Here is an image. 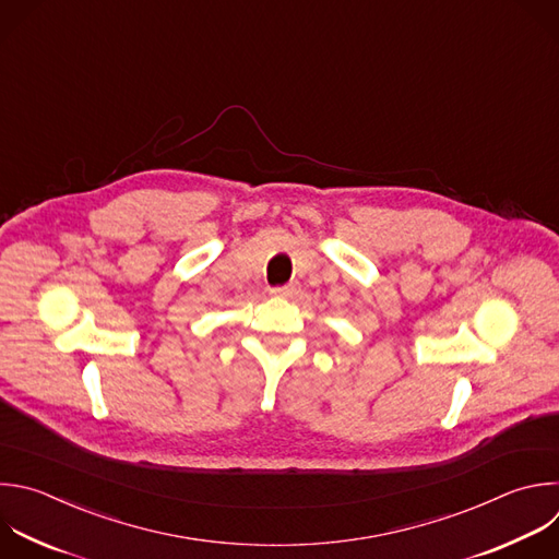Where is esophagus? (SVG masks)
<instances>
[{"label": "esophagus", "mask_w": 559, "mask_h": 559, "mask_svg": "<svg viewBox=\"0 0 559 559\" xmlns=\"http://www.w3.org/2000/svg\"><path fill=\"white\" fill-rule=\"evenodd\" d=\"M296 292H298V285H296V283H289V285H283V287H274V289H272V294L278 296V298H289V296H294Z\"/></svg>", "instance_id": "obj_1"}]
</instances>
